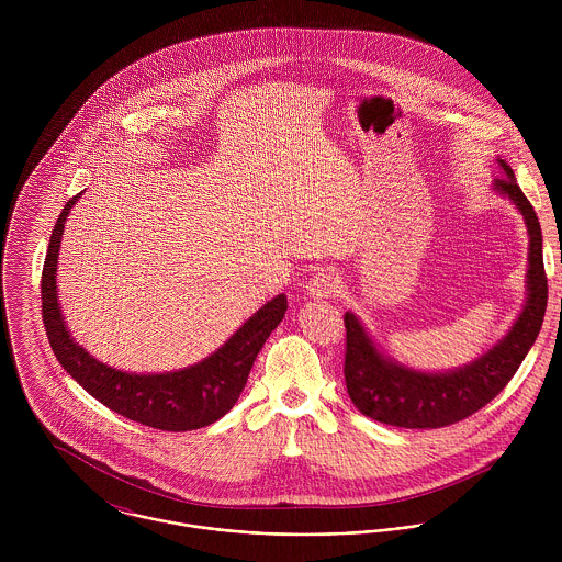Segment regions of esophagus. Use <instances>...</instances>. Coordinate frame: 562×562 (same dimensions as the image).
<instances>
[{
	"label": "esophagus",
	"mask_w": 562,
	"mask_h": 562,
	"mask_svg": "<svg viewBox=\"0 0 562 562\" xmlns=\"http://www.w3.org/2000/svg\"><path fill=\"white\" fill-rule=\"evenodd\" d=\"M339 274L330 268H321L305 285L307 296L314 301H322V299H330L339 292Z\"/></svg>",
	"instance_id": "obj_1"
}]
</instances>
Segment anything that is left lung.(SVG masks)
Here are the masks:
<instances>
[{
    "label": "left lung",
    "mask_w": 562,
    "mask_h": 562,
    "mask_svg": "<svg viewBox=\"0 0 562 562\" xmlns=\"http://www.w3.org/2000/svg\"><path fill=\"white\" fill-rule=\"evenodd\" d=\"M502 179L493 190L524 216L528 229L526 303L508 333L479 359L448 372H422L383 355L361 321L346 312L344 376L352 404L368 417L401 428H441L461 422L493 401L532 348L548 307L543 236L535 207L517 186L513 168L497 160Z\"/></svg>",
    "instance_id": "left-lung-1"
}]
</instances>
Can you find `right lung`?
<instances>
[{
  "mask_svg": "<svg viewBox=\"0 0 562 562\" xmlns=\"http://www.w3.org/2000/svg\"><path fill=\"white\" fill-rule=\"evenodd\" d=\"M80 196L81 192L58 216L41 279L43 322L56 359L92 398L127 419L170 432L214 424L240 398L257 352L288 312L285 294L268 301L218 350L194 366L161 374H136L110 368L71 337L58 303L56 272L60 241L67 216Z\"/></svg>",
  "mask_w": 562,
  "mask_h": 562,
  "instance_id": "obj_1",
  "label": "right lung"
}]
</instances>
